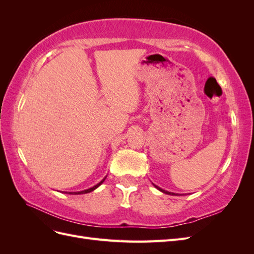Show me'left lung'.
I'll return each instance as SVG.
<instances>
[{"label": "left lung", "mask_w": 254, "mask_h": 254, "mask_svg": "<svg viewBox=\"0 0 254 254\" xmlns=\"http://www.w3.org/2000/svg\"><path fill=\"white\" fill-rule=\"evenodd\" d=\"M159 190H161V191H163V193H165V194H168V195H176L175 193H171V191H167V190H162V189H160L159 187H157V186H155Z\"/></svg>", "instance_id": "1"}]
</instances>
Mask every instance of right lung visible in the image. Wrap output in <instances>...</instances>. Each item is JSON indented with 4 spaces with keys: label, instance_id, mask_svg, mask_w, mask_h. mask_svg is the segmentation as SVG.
<instances>
[{
    "label": "right lung",
    "instance_id": "1",
    "mask_svg": "<svg viewBox=\"0 0 254 254\" xmlns=\"http://www.w3.org/2000/svg\"><path fill=\"white\" fill-rule=\"evenodd\" d=\"M105 179L106 178H104L101 182L99 183H97L96 186H94L93 188H90V189H88V190H81V191H74V193H68V194H75V195H78V194H87V193H90V191H92V190H94L95 189H97L99 186H101V184L105 181Z\"/></svg>",
    "mask_w": 254,
    "mask_h": 254
}]
</instances>
